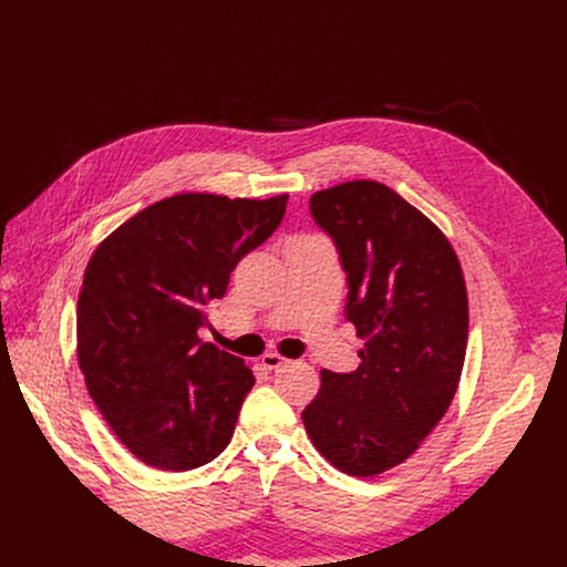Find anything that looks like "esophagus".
I'll return each instance as SVG.
<instances>
[{"mask_svg":"<svg viewBox=\"0 0 567 567\" xmlns=\"http://www.w3.org/2000/svg\"><path fill=\"white\" fill-rule=\"evenodd\" d=\"M262 365H265L267 370H278V368L287 365V359L280 357V354H276V352H269V354L262 357Z\"/></svg>","mask_w":567,"mask_h":567,"instance_id":"34e87169","label":"esophagus"}]
</instances>
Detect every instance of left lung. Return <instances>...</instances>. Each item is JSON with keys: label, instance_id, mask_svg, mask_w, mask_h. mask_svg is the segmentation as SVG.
Masks as SVG:
<instances>
[{"label": "left lung", "instance_id": "obj_1", "mask_svg": "<svg viewBox=\"0 0 567 567\" xmlns=\"http://www.w3.org/2000/svg\"><path fill=\"white\" fill-rule=\"evenodd\" d=\"M348 274L346 318L365 339L354 372H320L302 411L313 446L368 477L411 457L455 396L468 334L457 256L444 233L379 182H348L309 199Z\"/></svg>", "mask_w": 567, "mask_h": 567}]
</instances>
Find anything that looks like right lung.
<instances>
[{"label": "right lung", "instance_id": "right-lung-1", "mask_svg": "<svg viewBox=\"0 0 567 567\" xmlns=\"http://www.w3.org/2000/svg\"><path fill=\"white\" fill-rule=\"evenodd\" d=\"M287 195L208 193L156 202L92 256L78 298V361L118 440L145 464L188 471L230 442L256 383L199 339L230 271L280 226Z\"/></svg>", "mask_w": 567, "mask_h": 567}]
</instances>
